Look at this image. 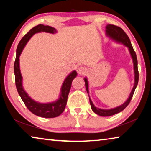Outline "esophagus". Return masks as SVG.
Wrapping results in <instances>:
<instances>
[{
    "label": "esophagus",
    "mask_w": 151,
    "mask_h": 151,
    "mask_svg": "<svg viewBox=\"0 0 151 151\" xmlns=\"http://www.w3.org/2000/svg\"><path fill=\"white\" fill-rule=\"evenodd\" d=\"M77 73L80 75H84L87 73V69L85 67H83V66H80L77 68Z\"/></svg>",
    "instance_id": "1"
}]
</instances>
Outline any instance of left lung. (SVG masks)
I'll return each instance as SVG.
<instances>
[{
	"label": "left lung",
	"mask_w": 151,
	"mask_h": 151,
	"mask_svg": "<svg viewBox=\"0 0 151 151\" xmlns=\"http://www.w3.org/2000/svg\"><path fill=\"white\" fill-rule=\"evenodd\" d=\"M106 34L108 37H109L112 40H115V41L117 42L122 43V44H123L124 46H126V47L129 48L130 54L131 55L132 61H133V65H134V85L133 88L132 89L131 94H130L129 99L124 102V103L122 104L121 106H117L116 108H114L112 109L106 110V109H101L99 108H96V106H94L93 102L91 101V99H90V97H89V101H90L91 106L92 110H93V111L94 112V113H96V114L100 115L101 116H109L114 115V114L119 113V112L123 111V110L126 108V107L128 106V104H129L130 102H131L132 97L133 96L134 91L135 89H136V87L138 85V82H139V70H138V66H137L138 63H137V58L136 53H135L133 48H132L131 40H130L129 37H128L127 35L125 33V32L121 29V28L115 26V25L108 24L106 27ZM84 80H85V82L86 90L87 91V93L88 94L89 92H88V80L86 78H85Z\"/></svg>",
	"instance_id": "left-lung-1"
}]
</instances>
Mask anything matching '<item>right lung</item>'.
Wrapping results in <instances>:
<instances>
[{
    "instance_id": "obj_1",
    "label": "right lung",
    "mask_w": 151,
    "mask_h": 151,
    "mask_svg": "<svg viewBox=\"0 0 151 151\" xmlns=\"http://www.w3.org/2000/svg\"><path fill=\"white\" fill-rule=\"evenodd\" d=\"M40 32H46L54 34L57 31L53 27L45 26L43 24H39L33 27L31 30H30V31L27 32L24 36V37L20 40L17 48L16 59H15L14 64L15 83H16V87L18 93H19L20 96L21 97L23 103L30 112H32L35 115L40 117L54 118V117L59 116L65 110L66 102H67L68 93H69L71 85H72V82L73 79L77 75V73L75 70H73L65 78L63 83L62 87H61L60 97L57 101L49 103H40L36 102L28 95V94L25 92L23 87H22V77L20 70L19 57L30 37L35 33Z\"/></svg>"
}]
</instances>
